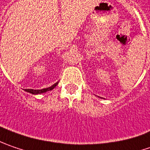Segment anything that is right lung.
Returning <instances> with one entry per match:
<instances>
[{
    "mask_svg": "<svg viewBox=\"0 0 150 150\" xmlns=\"http://www.w3.org/2000/svg\"><path fill=\"white\" fill-rule=\"evenodd\" d=\"M58 83L59 82H56L55 84H54L52 86H50L49 88H44V89H42V90H33V89H26L25 91H27V92H29L31 94H41V93H44V92H46V91H51V90H53L54 88L56 86L58 85Z\"/></svg>",
    "mask_w": 150,
    "mask_h": 150,
    "instance_id": "right-lung-1",
    "label": "right lung"
}]
</instances>
